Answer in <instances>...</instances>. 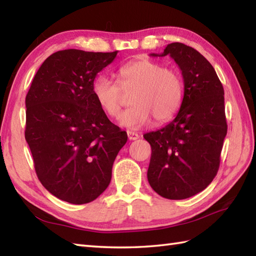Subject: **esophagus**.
Segmentation results:
<instances>
[{
  "instance_id": "obj_1",
  "label": "esophagus",
  "mask_w": 256,
  "mask_h": 256,
  "mask_svg": "<svg viewBox=\"0 0 256 256\" xmlns=\"http://www.w3.org/2000/svg\"><path fill=\"white\" fill-rule=\"evenodd\" d=\"M128 136L130 140H138L140 138V135L138 133H135V132L128 131Z\"/></svg>"
}]
</instances>
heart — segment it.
<instances>
[{
    "mask_svg": "<svg viewBox=\"0 0 256 256\" xmlns=\"http://www.w3.org/2000/svg\"><path fill=\"white\" fill-rule=\"evenodd\" d=\"M118 82L106 74H99L92 84V94L108 116L118 118L124 103L122 91H132V106L120 118L122 126L130 130L144 126L152 118L156 123H164L182 104L184 86L180 76L150 59L124 64L118 72Z\"/></svg>",
    "mask_w": 256,
    "mask_h": 256,
    "instance_id": "1",
    "label": "heart"
}]
</instances>
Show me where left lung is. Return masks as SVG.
Returning a JSON list of instances; mask_svg holds the SVG:
<instances>
[{"label":"left lung","instance_id":"8db88e82","mask_svg":"<svg viewBox=\"0 0 256 256\" xmlns=\"http://www.w3.org/2000/svg\"><path fill=\"white\" fill-rule=\"evenodd\" d=\"M182 70L184 98L176 118L165 128L144 134L152 156L148 179L167 199H186L209 186L220 165L226 135L224 91L214 68L199 52L182 42L167 45Z\"/></svg>","mask_w":256,"mask_h":256}]
</instances>
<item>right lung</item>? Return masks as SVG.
<instances>
[{"label": "right lung", "mask_w": 256, "mask_h": 256, "mask_svg": "<svg viewBox=\"0 0 256 256\" xmlns=\"http://www.w3.org/2000/svg\"><path fill=\"white\" fill-rule=\"evenodd\" d=\"M116 55L59 50L42 62L27 92L25 140L37 177L69 204L91 202L104 192L128 140L92 94L96 74Z\"/></svg>", "instance_id": "1"}]
</instances>
